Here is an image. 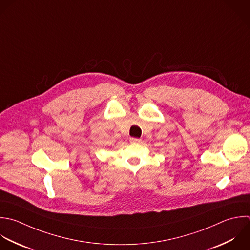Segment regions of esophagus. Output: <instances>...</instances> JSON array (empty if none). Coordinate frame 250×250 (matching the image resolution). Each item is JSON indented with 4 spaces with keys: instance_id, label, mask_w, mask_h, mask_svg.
Masks as SVG:
<instances>
[{
    "instance_id": "esophagus-1",
    "label": "esophagus",
    "mask_w": 250,
    "mask_h": 250,
    "mask_svg": "<svg viewBox=\"0 0 250 250\" xmlns=\"http://www.w3.org/2000/svg\"><path fill=\"white\" fill-rule=\"evenodd\" d=\"M129 141H130V143H133V144H137V143H140L141 139H139V138H134V137H131V138H129Z\"/></svg>"
}]
</instances>
